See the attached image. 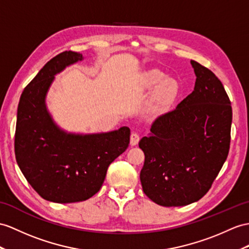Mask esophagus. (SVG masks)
I'll use <instances>...</instances> for the list:
<instances>
[{"mask_svg": "<svg viewBox=\"0 0 249 249\" xmlns=\"http://www.w3.org/2000/svg\"><path fill=\"white\" fill-rule=\"evenodd\" d=\"M141 139V136H139L138 133H132L131 138H130V143L131 145H136Z\"/></svg>", "mask_w": 249, "mask_h": 249, "instance_id": "esophagus-1", "label": "esophagus"}]
</instances>
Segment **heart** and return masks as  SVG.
<instances>
[{
    "label": "heart",
    "mask_w": 249,
    "mask_h": 249,
    "mask_svg": "<svg viewBox=\"0 0 249 249\" xmlns=\"http://www.w3.org/2000/svg\"><path fill=\"white\" fill-rule=\"evenodd\" d=\"M142 88L145 90L154 89L152 101L157 110L170 106L178 94V83L174 78L167 77L163 71L152 69L148 70L141 77Z\"/></svg>",
    "instance_id": "heart-1"
}]
</instances>
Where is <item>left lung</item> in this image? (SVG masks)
Wrapping results in <instances>:
<instances>
[{"instance_id": "obj_1", "label": "left lung", "mask_w": 249, "mask_h": 249, "mask_svg": "<svg viewBox=\"0 0 249 249\" xmlns=\"http://www.w3.org/2000/svg\"><path fill=\"white\" fill-rule=\"evenodd\" d=\"M191 64L196 76L193 92L160 115L138 143L144 153L142 190L165 207L201 199L229 152L231 102L213 72L193 60Z\"/></svg>"}]
</instances>
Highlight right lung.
Masks as SVG:
<instances>
[{"label": "right lung", "instance_id": "add662e5", "mask_svg": "<svg viewBox=\"0 0 249 249\" xmlns=\"http://www.w3.org/2000/svg\"><path fill=\"white\" fill-rule=\"evenodd\" d=\"M82 59V53L71 51L53 57L24 89L18 107L17 162L36 192L53 203L82 202L96 195L110 163L130 143L128 126L82 135L53 123L45 105L47 90L54 75Z\"/></svg>", "mask_w": 249, "mask_h": 249}]
</instances>
